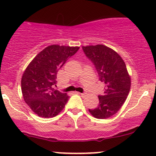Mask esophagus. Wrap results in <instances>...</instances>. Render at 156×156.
<instances>
[{"label":"esophagus","mask_w":156,"mask_h":156,"mask_svg":"<svg viewBox=\"0 0 156 156\" xmlns=\"http://www.w3.org/2000/svg\"><path fill=\"white\" fill-rule=\"evenodd\" d=\"M78 94H81L82 96H83V95H85V93H80V92H77Z\"/></svg>","instance_id":"1"}]
</instances>
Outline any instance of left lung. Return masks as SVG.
<instances>
[{
	"mask_svg": "<svg viewBox=\"0 0 156 156\" xmlns=\"http://www.w3.org/2000/svg\"><path fill=\"white\" fill-rule=\"evenodd\" d=\"M83 50L104 85V93L98 96L100 104L88 111L96 118H108L120 110L129 93L131 79L126 66L117 52L105 45L83 46Z\"/></svg>",
	"mask_w": 156,
	"mask_h": 156,
	"instance_id": "obj_1",
	"label": "left lung"
}]
</instances>
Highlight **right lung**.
<instances>
[{
  "label": "right lung",
  "instance_id": "right-lung-1",
  "mask_svg": "<svg viewBox=\"0 0 156 156\" xmlns=\"http://www.w3.org/2000/svg\"><path fill=\"white\" fill-rule=\"evenodd\" d=\"M79 49L50 45L27 67L21 78V91L24 101L38 117L53 118L64 108L69 97L54 88L57 72Z\"/></svg>",
  "mask_w": 156,
  "mask_h": 156
}]
</instances>
